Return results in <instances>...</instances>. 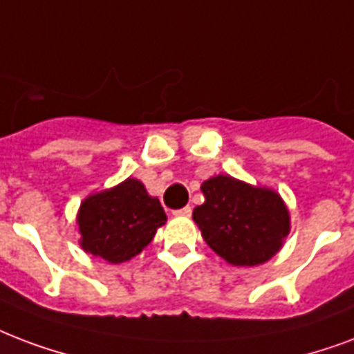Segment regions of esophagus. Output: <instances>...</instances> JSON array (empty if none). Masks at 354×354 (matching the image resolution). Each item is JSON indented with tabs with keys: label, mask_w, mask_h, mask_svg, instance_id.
Returning a JSON list of instances; mask_svg holds the SVG:
<instances>
[{
	"label": "esophagus",
	"mask_w": 354,
	"mask_h": 354,
	"mask_svg": "<svg viewBox=\"0 0 354 354\" xmlns=\"http://www.w3.org/2000/svg\"><path fill=\"white\" fill-rule=\"evenodd\" d=\"M176 217H189L191 215V206H185L182 209H176V212H172Z\"/></svg>",
	"instance_id": "obj_1"
}]
</instances>
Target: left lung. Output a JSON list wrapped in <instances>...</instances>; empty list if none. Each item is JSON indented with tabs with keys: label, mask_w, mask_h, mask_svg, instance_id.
I'll list each match as a JSON object with an SVG mask.
<instances>
[{
	"label": "left lung",
	"mask_w": 354,
	"mask_h": 354,
	"mask_svg": "<svg viewBox=\"0 0 354 354\" xmlns=\"http://www.w3.org/2000/svg\"><path fill=\"white\" fill-rule=\"evenodd\" d=\"M201 189L204 204L193 209V221L215 254L230 266L254 267L282 249L291 219L274 189L230 174L207 178Z\"/></svg>",
	"instance_id": "8db88e82"
}]
</instances>
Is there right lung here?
Masks as SVG:
<instances>
[{
  "instance_id": "1",
  "label": "right lung",
  "mask_w": 354,
  "mask_h": 354,
  "mask_svg": "<svg viewBox=\"0 0 354 354\" xmlns=\"http://www.w3.org/2000/svg\"><path fill=\"white\" fill-rule=\"evenodd\" d=\"M165 209L158 196L148 195L137 178L96 191L81 202L75 217L80 247L109 263L131 260L165 225Z\"/></svg>"
}]
</instances>
